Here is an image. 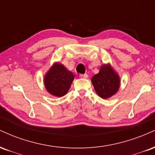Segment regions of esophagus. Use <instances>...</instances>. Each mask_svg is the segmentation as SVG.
Wrapping results in <instances>:
<instances>
[{"instance_id": "esophagus-1", "label": "esophagus", "mask_w": 155, "mask_h": 155, "mask_svg": "<svg viewBox=\"0 0 155 155\" xmlns=\"http://www.w3.org/2000/svg\"><path fill=\"white\" fill-rule=\"evenodd\" d=\"M88 75L87 74H80V78H88Z\"/></svg>"}]
</instances>
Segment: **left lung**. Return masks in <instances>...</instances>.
Listing matches in <instances>:
<instances>
[{
  "label": "left lung",
  "instance_id": "left-lung-1",
  "mask_svg": "<svg viewBox=\"0 0 155 155\" xmlns=\"http://www.w3.org/2000/svg\"><path fill=\"white\" fill-rule=\"evenodd\" d=\"M91 82L98 95L103 99L113 96L120 87L119 76L110 65L101 66L99 73L93 76Z\"/></svg>",
  "mask_w": 155,
  "mask_h": 155
}]
</instances>
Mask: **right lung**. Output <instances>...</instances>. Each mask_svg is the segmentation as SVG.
Returning a JSON list of instances; mask_svg holds the SVG:
<instances>
[{"mask_svg": "<svg viewBox=\"0 0 155 155\" xmlns=\"http://www.w3.org/2000/svg\"><path fill=\"white\" fill-rule=\"evenodd\" d=\"M74 80V74L67 70L62 64L56 63L45 74V88L53 96H64L70 89Z\"/></svg>", "mask_w": 155, "mask_h": 155, "instance_id": "add662e5", "label": "right lung"}]
</instances>
